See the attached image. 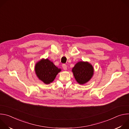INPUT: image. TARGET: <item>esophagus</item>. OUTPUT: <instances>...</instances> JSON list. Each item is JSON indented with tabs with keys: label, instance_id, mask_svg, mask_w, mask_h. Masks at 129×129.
Segmentation results:
<instances>
[{
	"label": "esophagus",
	"instance_id": "1",
	"mask_svg": "<svg viewBox=\"0 0 129 129\" xmlns=\"http://www.w3.org/2000/svg\"><path fill=\"white\" fill-rule=\"evenodd\" d=\"M62 67H63V68L64 70H67V66H66V64H63L62 65Z\"/></svg>",
	"mask_w": 129,
	"mask_h": 129
}]
</instances>
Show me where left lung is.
I'll list each match as a JSON object with an SVG mask.
<instances>
[{"label":"left lung","mask_w":129,"mask_h":129,"mask_svg":"<svg viewBox=\"0 0 129 129\" xmlns=\"http://www.w3.org/2000/svg\"><path fill=\"white\" fill-rule=\"evenodd\" d=\"M78 83L84 84L88 82L93 75V68L87 62H79L72 69Z\"/></svg>","instance_id":"8db88e82"}]
</instances>
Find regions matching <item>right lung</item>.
<instances>
[{"label": "right lung", "mask_w": 129, "mask_h": 129, "mask_svg": "<svg viewBox=\"0 0 129 129\" xmlns=\"http://www.w3.org/2000/svg\"><path fill=\"white\" fill-rule=\"evenodd\" d=\"M35 71L38 78L46 84L52 82L61 69L48 59H42L36 64Z\"/></svg>", "instance_id": "1"}]
</instances>
